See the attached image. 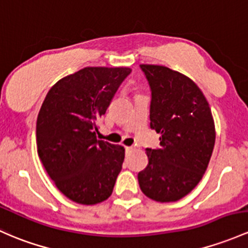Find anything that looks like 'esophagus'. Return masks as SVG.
<instances>
[{"instance_id":"1","label":"esophagus","mask_w":248,"mask_h":248,"mask_svg":"<svg viewBox=\"0 0 248 248\" xmlns=\"http://www.w3.org/2000/svg\"><path fill=\"white\" fill-rule=\"evenodd\" d=\"M132 151H133V147H131V146H126V153L132 152Z\"/></svg>"}]
</instances>
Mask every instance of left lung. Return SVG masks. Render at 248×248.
<instances>
[{
	"instance_id": "obj_1",
	"label": "left lung",
	"mask_w": 248,
	"mask_h": 248,
	"mask_svg": "<svg viewBox=\"0 0 248 248\" xmlns=\"http://www.w3.org/2000/svg\"><path fill=\"white\" fill-rule=\"evenodd\" d=\"M151 89V128L160 147L146 148L148 165L138 173L141 191L157 202H174L202 179L215 145L207 100L189 77L160 65H140Z\"/></svg>"
}]
</instances>
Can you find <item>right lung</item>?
<instances>
[{"label":"right lung","instance_id":"add662e5","mask_svg":"<svg viewBox=\"0 0 248 248\" xmlns=\"http://www.w3.org/2000/svg\"><path fill=\"white\" fill-rule=\"evenodd\" d=\"M132 72L129 67H84L49 89L36 120V146L56 186L79 204L113 192L124 148L98 140L97 121Z\"/></svg>","mask_w":248,"mask_h":248}]
</instances>
